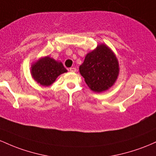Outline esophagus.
Listing matches in <instances>:
<instances>
[{
	"mask_svg": "<svg viewBox=\"0 0 156 156\" xmlns=\"http://www.w3.org/2000/svg\"><path fill=\"white\" fill-rule=\"evenodd\" d=\"M69 71H71V72H76V68H74V67H72V68H71V69H69Z\"/></svg>",
	"mask_w": 156,
	"mask_h": 156,
	"instance_id": "obj_1",
	"label": "esophagus"
}]
</instances>
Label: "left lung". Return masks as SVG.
<instances>
[{"label": "left lung", "instance_id": "1", "mask_svg": "<svg viewBox=\"0 0 156 156\" xmlns=\"http://www.w3.org/2000/svg\"><path fill=\"white\" fill-rule=\"evenodd\" d=\"M79 70L89 88L101 93L108 90L116 83L119 74V64L111 48L101 43L87 54Z\"/></svg>", "mask_w": 156, "mask_h": 156}]
</instances>
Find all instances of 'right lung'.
<instances>
[{"mask_svg":"<svg viewBox=\"0 0 156 156\" xmlns=\"http://www.w3.org/2000/svg\"><path fill=\"white\" fill-rule=\"evenodd\" d=\"M67 71L60 61L56 60L49 56L40 57L31 66V75L33 80L43 87L51 85L59 75Z\"/></svg>","mask_w":156,"mask_h":156,"instance_id":"add662e5","label":"right lung"}]
</instances>
